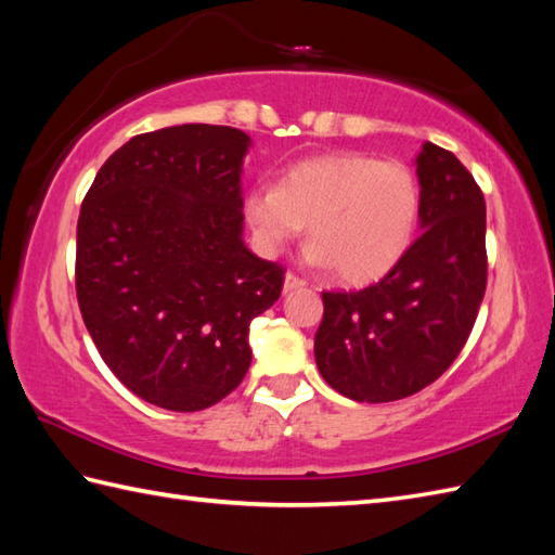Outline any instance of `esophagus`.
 <instances>
[{"instance_id":"1","label":"esophagus","mask_w":555,"mask_h":555,"mask_svg":"<svg viewBox=\"0 0 555 555\" xmlns=\"http://www.w3.org/2000/svg\"><path fill=\"white\" fill-rule=\"evenodd\" d=\"M302 286H305V279L296 276V274H293V271H286V279H284V291H286V293L298 291V288H302Z\"/></svg>"}]
</instances>
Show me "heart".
<instances>
[{
  "label": "heart",
  "mask_w": 555,
  "mask_h": 555,
  "mask_svg": "<svg viewBox=\"0 0 555 555\" xmlns=\"http://www.w3.org/2000/svg\"><path fill=\"white\" fill-rule=\"evenodd\" d=\"M422 195L410 167L362 152H334L296 162L279 188L257 183L243 211L264 255L310 231L308 257L334 267L344 284L362 286L386 276L412 245Z\"/></svg>",
  "instance_id": "heart-1"
}]
</instances>
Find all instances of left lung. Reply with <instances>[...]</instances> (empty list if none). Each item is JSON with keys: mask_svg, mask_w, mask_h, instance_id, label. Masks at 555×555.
Segmentation results:
<instances>
[{"mask_svg": "<svg viewBox=\"0 0 555 555\" xmlns=\"http://www.w3.org/2000/svg\"><path fill=\"white\" fill-rule=\"evenodd\" d=\"M417 241L379 284L322 293L314 360L324 382L358 403L422 391L460 356L487 291V205L460 159L424 143Z\"/></svg>", "mask_w": 555, "mask_h": 555, "instance_id": "obj_1", "label": "left lung"}]
</instances>
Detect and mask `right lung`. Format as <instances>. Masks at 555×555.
Here are the masks:
<instances>
[{"instance_id": "obj_1", "label": "right lung", "mask_w": 555, "mask_h": 555, "mask_svg": "<svg viewBox=\"0 0 555 555\" xmlns=\"http://www.w3.org/2000/svg\"><path fill=\"white\" fill-rule=\"evenodd\" d=\"M247 147L231 126L135 135L82 199V322L116 379L164 410H205L243 382L250 322L284 288V269L243 243Z\"/></svg>"}]
</instances>
